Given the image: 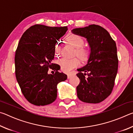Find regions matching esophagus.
<instances>
[{
  "instance_id": "1",
  "label": "esophagus",
  "mask_w": 133,
  "mask_h": 133,
  "mask_svg": "<svg viewBox=\"0 0 133 133\" xmlns=\"http://www.w3.org/2000/svg\"><path fill=\"white\" fill-rule=\"evenodd\" d=\"M74 74L73 73H69V74H67V78H70L72 76H73Z\"/></svg>"
}]
</instances>
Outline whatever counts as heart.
<instances>
[{
	"label": "heart",
	"mask_w": 133,
	"mask_h": 133,
	"mask_svg": "<svg viewBox=\"0 0 133 133\" xmlns=\"http://www.w3.org/2000/svg\"><path fill=\"white\" fill-rule=\"evenodd\" d=\"M67 40L70 44L72 45L76 50V54L78 57L83 60H86L90 55V51L88 49L83 48L84 40L81 36L76 33H70L67 36ZM60 51V44L58 42L56 43L55 45V53L58 56ZM61 70L64 72H69L72 69L80 66V60L77 58H62L58 60Z\"/></svg>",
	"instance_id": "heart-1"
}]
</instances>
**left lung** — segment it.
Listing matches in <instances>:
<instances>
[{
	"mask_svg": "<svg viewBox=\"0 0 133 133\" xmlns=\"http://www.w3.org/2000/svg\"><path fill=\"white\" fill-rule=\"evenodd\" d=\"M72 32L86 38L91 49L87 64L77 69L78 98L85 103L102 102L111 93L117 73L116 42L105 29L96 24L74 29Z\"/></svg>",
	"mask_w": 133,
	"mask_h": 133,
	"instance_id": "1",
	"label": "left lung"
}]
</instances>
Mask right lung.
I'll return each instance as SVG.
<instances>
[{
	"label": "right lung",
	"mask_w": 133,
	"mask_h": 133,
	"mask_svg": "<svg viewBox=\"0 0 133 133\" xmlns=\"http://www.w3.org/2000/svg\"><path fill=\"white\" fill-rule=\"evenodd\" d=\"M67 26L35 24L22 36L15 53L16 77L22 93L31 104L45 105L57 98L58 83L67 79L59 66L52 63L55 45L67 30ZM49 68L55 74L49 75Z\"/></svg>",
	"instance_id": "1"
}]
</instances>
